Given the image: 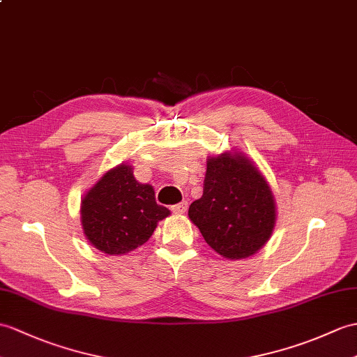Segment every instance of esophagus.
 <instances>
[{
    "instance_id": "34e87169",
    "label": "esophagus",
    "mask_w": 357,
    "mask_h": 357,
    "mask_svg": "<svg viewBox=\"0 0 357 357\" xmlns=\"http://www.w3.org/2000/svg\"><path fill=\"white\" fill-rule=\"evenodd\" d=\"M188 208V204L187 202H181V204H176V205H172V211L175 214H184Z\"/></svg>"
}]
</instances>
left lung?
Segmentation results:
<instances>
[{"mask_svg": "<svg viewBox=\"0 0 357 357\" xmlns=\"http://www.w3.org/2000/svg\"><path fill=\"white\" fill-rule=\"evenodd\" d=\"M188 218L205 242L229 260L254 255L268 242L277 211L271 187L243 153L208 156L204 195Z\"/></svg>", "mask_w": 357, "mask_h": 357, "instance_id": "left-lung-1", "label": "left lung"}]
</instances>
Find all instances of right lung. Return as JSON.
Wrapping results in <instances>:
<instances>
[{"label":"right lung","instance_id":"right-lung-1","mask_svg":"<svg viewBox=\"0 0 357 357\" xmlns=\"http://www.w3.org/2000/svg\"><path fill=\"white\" fill-rule=\"evenodd\" d=\"M170 211L155 201V190L139 184L132 165L106 172L82 199L80 222L96 250L121 255L144 245Z\"/></svg>","mask_w":357,"mask_h":357}]
</instances>
